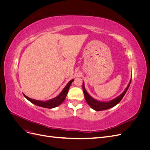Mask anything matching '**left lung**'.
Wrapping results in <instances>:
<instances>
[{"label":"left lung","mask_w":150,"mask_h":150,"mask_svg":"<svg viewBox=\"0 0 150 150\" xmlns=\"http://www.w3.org/2000/svg\"><path fill=\"white\" fill-rule=\"evenodd\" d=\"M131 81V80H130L128 86H127V88H126V89L125 90V91L123 93H121L119 96H117L115 99H112V100H111L110 101H108V102H103V101H97V100H96V99L93 98L91 96H89V94L87 93L86 90L85 89L84 84V82H83V93L84 94V98L86 99V102H87V103L89 104V106L91 108H93L94 110L99 111L108 110V109H110L111 108L114 107L115 106H116V104H118L121 101V99H122V98L124 97L125 94H126L127 90L128 89V88L129 87Z\"/></svg>","instance_id":"8db88e82"}]
</instances>
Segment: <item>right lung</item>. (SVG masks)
Segmentation results:
<instances>
[{
	"instance_id": "obj_1",
	"label": "right lung",
	"mask_w": 150,
	"mask_h": 150,
	"mask_svg": "<svg viewBox=\"0 0 150 150\" xmlns=\"http://www.w3.org/2000/svg\"><path fill=\"white\" fill-rule=\"evenodd\" d=\"M73 81H74V79L71 80L69 82L67 83V84L65 86V88L63 89L62 92L59 94L57 97L50 99V100H48L46 101L35 100V99H31L28 96H26L24 94H24V97L27 99H28V100H29L32 103L35 104V105L40 106V107L46 108H49V109L54 108H56V107L58 106L59 105H60V104L64 101V99H66V97L67 93H68V90H69L70 86Z\"/></svg>"
}]
</instances>
